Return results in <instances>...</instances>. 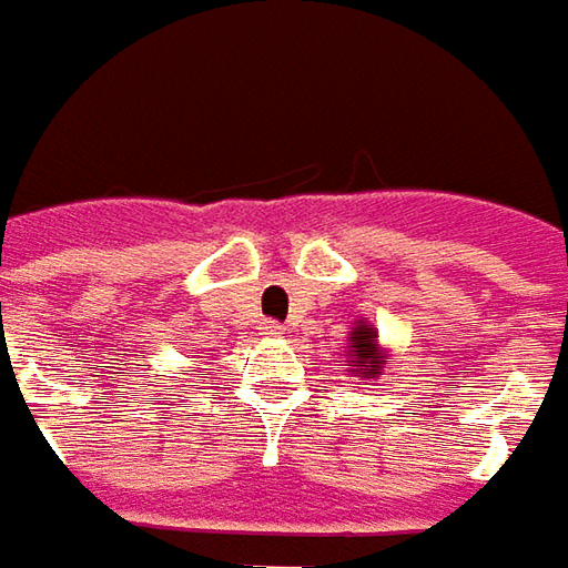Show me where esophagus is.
Returning <instances> with one entry per match:
<instances>
[{
	"instance_id": "34e87169",
	"label": "esophagus",
	"mask_w": 568,
	"mask_h": 568,
	"mask_svg": "<svg viewBox=\"0 0 568 568\" xmlns=\"http://www.w3.org/2000/svg\"><path fill=\"white\" fill-rule=\"evenodd\" d=\"M281 329H284V326H281L278 321H263V326H260V333L266 335V338H275V335H281Z\"/></svg>"
}]
</instances>
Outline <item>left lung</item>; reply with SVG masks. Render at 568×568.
Segmentation results:
<instances>
[{
  "label": "left lung",
  "instance_id": "8db88e82",
  "mask_svg": "<svg viewBox=\"0 0 568 568\" xmlns=\"http://www.w3.org/2000/svg\"><path fill=\"white\" fill-rule=\"evenodd\" d=\"M345 366H351V372L357 375V378H378L384 366L390 363V351L387 347H381L378 342V329L372 321H357V324L351 326V333H347V351L345 359H342Z\"/></svg>",
  "mask_w": 568,
  "mask_h": 568
}]
</instances>
